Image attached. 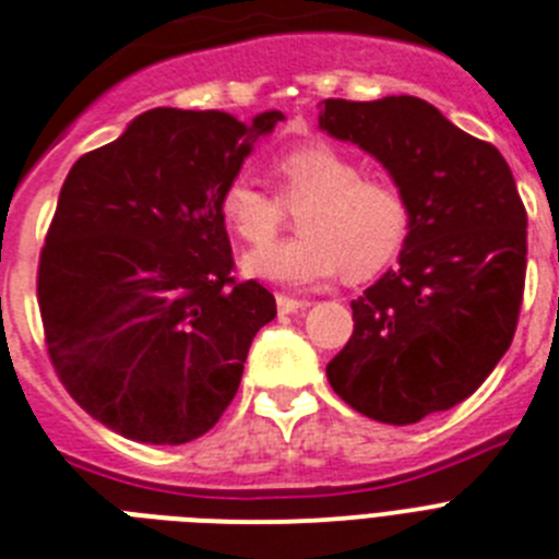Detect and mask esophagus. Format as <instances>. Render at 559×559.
<instances>
[{"instance_id": "34e87169", "label": "esophagus", "mask_w": 559, "mask_h": 559, "mask_svg": "<svg viewBox=\"0 0 559 559\" xmlns=\"http://www.w3.org/2000/svg\"><path fill=\"white\" fill-rule=\"evenodd\" d=\"M276 308H280V313L283 316H288V313H299V310H308L310 302L308 299H294V296L280 294L276 296Z\"/></svg>"}]
</instances>
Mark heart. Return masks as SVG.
I'll use <instances>...</instances> for the list:
<instances>
[{
    "label": "heart",
    "instance_id": "heart-1",
    "mask_svg": "<svg viewBox=\"0 0 559 559\" xmlns=\"http://www.w3.org/2000/svg\"><path fill=\"white\" fill-rule=\"evenodd\" d=\"M302 237L246 251L240 269L251 280L283 288H316L344 271L347 280L378 274L397 254L408 226L403 192L386 179H367L358 162L324 142L283 153L274 165ZM218 212L246 243H263L283 221V204L249 176H235L218 195Z\"/></svg>",
    "mask_w": 559,
    "mask_h": 559
}]
</instances>
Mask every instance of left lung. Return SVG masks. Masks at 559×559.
Returning <instances> with one entry per match:
<instances>
[{
    "label": "left lung",
    "instance_id": "left-lung-1",
    "mask_svg": "<svg viewBox=\"0 0 559 559\" xmlns=\"http://www.w3.org/2000/svg\"><path fill=\"white\" fill-rule=\"evenodd\" d=\"M319 128L378 159L408 206L397 269L353 299L328 380L355 412L412 426L471 397L510 349L526 210L501 153L419 97L322 100Z\"/></svg>",
    "mask_w": 559,
    "mask_h": 559
}]
</instances>
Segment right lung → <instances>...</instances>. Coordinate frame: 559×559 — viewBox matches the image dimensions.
I'll use <instances>...</instances> for the list:
<instances>
[{
  "instance_id": "add662e5",
  "label": "right lung",
  "mask_w": 559,
  "mask_h": 559,
  "mask_svg": "<svg viewBox=\"0 0 559 559\" xmlns=\"http://www.w3.org/2000/svg\"><path fill=\"white\" fill-rule=\"evenodd\" d=\"M283 120L151 108L69 170L38 308L67 392L120 437L185 445L235 397L276 302L235 283L218 195Z\"/></svg>"
}]
</instances>
